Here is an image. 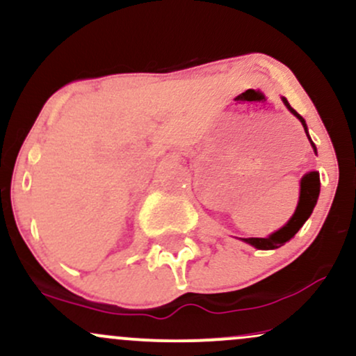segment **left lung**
Returning a JSON list of instances; mask_svg holds the SVG:
<instances>
[{"mask_svg": "<svg viewBox=\"0 0 356 356\" xmlns=\"http://www.w3.org/2000/svg\"><path fill=\"white\" fill-rule=\"evenodd\" d=\"M283 104L286 105V108H288L289 112H291L293 115H295L298 120L301 122V125H303V129L306 132V137H308L309 144H312L313 150L316 152V147H314L313 140L308 136V127H306L305 118L301 117L300 113H298L296 110L288 104V100H286L284 97H283ZM318 195H320V174H318V172H308L303 179H301L300 201H298V207H296L295 214H293V218L288 220V224H284V226L281 227L280 231L273 232V234L268 236V238H246L243 241H244V243L251 244V246H254L256 249L281 248L284 243H288V241L291 239L293 236H295L296 232L301 229V227H303L306 219L312 216L314 206H316Z\"/></svg>", "mask_w": 356, "mask_h": 356, "instance_id": "left-lung-1", "label": "left lung"}]
</instances>
